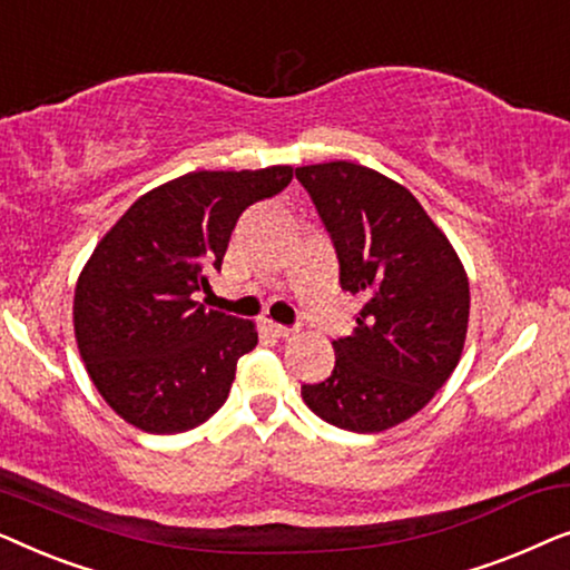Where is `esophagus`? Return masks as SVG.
Listing matches in <instances>:
<instances>
[{
  "instance_id": "1",
  "label": "esophagus",
  "mask_w": 570,
  "mask_h": 570,
  "mask_svg": "<svg viewBox=\"0 0 570 570\" xmlns=\"http://www.w3.org/2000/svg\"><path fill=\"white\" fill-rule=\"evenodd\" d=\"M264 330H267L269 334H275V337H279V340H287V337H295V326H283V324H277V322H264Z\"/></svg>"
}]
</instances>
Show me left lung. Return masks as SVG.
<instances>
[{"label": "left lung", "instance_id": "left-lung-1", "mask_svg": "<svg viewBox=\"0 0 570 570\" xmlns=\"http://www.w3.org/2000/svg\"><path fill=\"white\" fill-rule=\"evenodd\" d=\"M340 259L342 291L361 295L334 371L303 384L311 412L353 433L415 415L454 373L470 322V283L423 205L379 170L334 160L295 168Z\"/></svg>", "mask_w": 570, "mask_h": 570}]
</instances>
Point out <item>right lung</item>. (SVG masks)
<instances>
[{"label":"right lung","instance_id":"obj_1","mask_svg":"<svg viewBox=\"0 0 570 570\" xmlns=\"http://www.w3.org/2000/svg\"><path fill=\"white\" fill-rule=\"evenodd\" d=\"M291 178V166L191 170L142 194L100 238L75 287V337L92 384L129 425L184 433L228 400L256 326L194 293L220 269L240 213Z\"/></svg>","mask_w":570,"mask_h":570}]
</instances>
